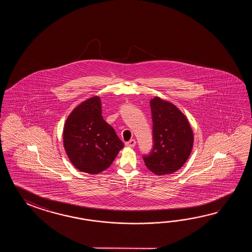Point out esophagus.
<instances>
[{"instance_id":"1","label":"esophagus","mask_w":252,"mask_h":252,"mask_svg":"<svg viewBox=\"0 0 252 252\" xmlns=\"http://www.w3.org/2000/svg\"><path fill=\"white\" fill-rule=\"evenodd\" d=\"M125 145L128 147V148H133L134 146L136 145V140L135 139H130V140H128L127 141Z\"/></svg>"}]
</instances>
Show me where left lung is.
<instances>
[{"label":"left lung","instance_id":"8db88e82","mask_svg":"<svg viewBox=\"0 0 252 252\" xmlns=\"http://www.w3.org/2000/svg\"><path fill=\"white\" fill-rule=\"evenodd\" d=\"M153 147L143 156L145 165L156 175H166L182 167L191 154L193 130L188 119L173 103L159 97L150 100Z\"/></svg>","mask_w":252,"mask_h":252}]
</instances>
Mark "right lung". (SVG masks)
Segmentation results:
<instances>
[{
  "label": "right lung",
  "mask_w": 252,
  "mask_h": 252,
  "mask_svg": "<svg viewBox=\"0 0 252 252\" xmlns=\"http://www.w3.org/2000/svg\"><path fill=\"white\" fill-rule=\"evenodd\" d=\"M64 150L80 171L98 174L112 165L124 143L102 116L101 99L92 97L70 113L63 132Z\"/></svg>",
  "instance_id": "right-lung-1"
}]
</instances>
